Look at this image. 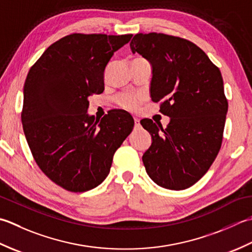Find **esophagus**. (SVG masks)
<instances>
[{"mask_svg": "<svg viewBox=\"0 0 252 252\" xmlns=\"http://www.w3.org/2000/svg\"><path fill=\"white\" fill-rule=\"evenodd\" d=\"M133 121H135V126H136V127H139V125H140V124H139V120H138L137 117H135V119H133Z\"/></svg>", "mask_w": 252, "mask_h": 252, "instance_id": "esophagus-1", "label": "esophagus"}]
</instances>
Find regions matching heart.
Here are the masks:
<instances>
[{
  "mask_svg": "<svg viewBox=\"0 0 252 252\" xmlns=\"http://www.w3.org/2000/svg\"><path fill=\"white\" fill-rule=\"evenodd\" d=\"M143 100V95L139 94H129V92H125V94H121L115 97L116 104L120 107L130 112H136L139 109V105Z\"/></svg>",
  "mask_w": 252,
  "mask_h": 252,
  "instance_id": "obj_1",
  "label": "heart"
}]
</instances>
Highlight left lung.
<instances>
[{
    "mask_svg": "<svg viewBox=\"0 0 252 252\" xmlns=\"http://www.w3.org/2000/svg\"><path fill=\"white\" fill-rule=\"evenodd\" d=\"M130 49L151 63V100L171 117L166 128L140 121L152 136L142 157L146 171L161 187L189 188L209 171L222 146L228 109L222 75L201 49L176 35L137 33Z\"/></svg>",
    "mask_w": 252,
    "mask_h": 252,
    "instance_id": "8db88e82",
    "label": "left lung"
}]
</instances>
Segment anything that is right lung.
<instances>
[{
    "label": "right lung",
    "mask_w": 252,
    "mask_h": 252,
    "mask_svg": "<svg viewBox=\"0 0 252 252\" xmlns=\"http://www.w3.org/2000/svg\"><path fill=\"white\" fill-rule=\"evenodd\" d=\"M132 34L71 33L44 51L24 86L22 123L41 171L71 192L96 187L109 175L114 153L133 128L132 117L111 110L87 115L88 97L104 90V70Z\"/></svg>",
    "instance_id": "add662e5"
}]
</instances>
